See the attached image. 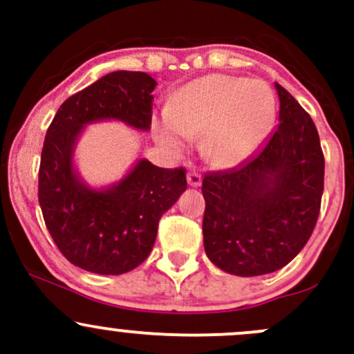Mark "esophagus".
<instances>
[{
    "instance_id": "1",
    "label": "esophagus",
    "mask_w": 354,
    "mask_h": 354,
    "mask_svg": "<svg viewBox=\"0 0 354 354\" xmlns=\"http://www.w3.org/2000/svg\"><path fill=\"white\" fill-rule=\"evenodd\" d=\"M187 180H188V185L194 188H198L200 185H202V176H200L197 171H190V173L187 174Z\"/></svg>"
}]
</instances>
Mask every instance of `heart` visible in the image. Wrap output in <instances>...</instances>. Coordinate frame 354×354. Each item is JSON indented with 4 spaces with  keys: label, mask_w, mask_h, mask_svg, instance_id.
<instances>
[{
    "label": "heart",
    "mask_w": 354,
    "mask_h": 354,
    "mask_svg": "<svg viewBox=\"0 0 354 354\" xmlns=\"http://www.w3.org/2000/svg\"><path fill=\"white\" fill-rule=\"evenodd\" d=\"M276 120L274 94L263 82L209 75L185 85L157 123L160 142L187 151L202 135V154L216 167H233L266 140Z\"/></svg>",
    "instance_id": "b5f03b06"
}]
</instances>
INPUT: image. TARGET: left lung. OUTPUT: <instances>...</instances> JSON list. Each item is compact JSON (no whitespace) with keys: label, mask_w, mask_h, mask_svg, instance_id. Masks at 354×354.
<instances>
[{"label":"left lung","mask_w":354,"mask_h":354,"mask_svg":"<svg viewBox=\"0 0 354 354\" xmlns=\"http://www.w3.org/2000/svg\"><path fill=\"white\" fill-rule=\"evenodd\" d=\"M279 124L243 167L205 174L203 246L210 262L252 277L288 266L315 227L324 192V154L312 118L276 84Z\"/></svg>","instance_id":"obj_1"}]
</instances>
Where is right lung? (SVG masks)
Segmentation results:
<instances>
[{"label": "right lung", "mask_w": 354, "mask_h": 354, "mask_svg": "<svg viewBox=\"0 0 354 354\" xmlns=\"http://www.w3.org/2000/svg\"><path fill=\"white\" fill-rule=\"evenodd\" d=\"M157 82L144 71H113L68 97L46 133L39 205L59 252L73 266L120 276L140 266L156 243L159 219L187 190L183 167L138 159L121 180L95 188L75 167L85 127L121 121L149 131Z\"/></svg>", "instance_id": "1"}]
</instances>
